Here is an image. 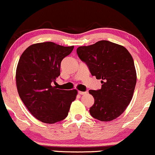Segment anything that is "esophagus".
I'll return each mask as SVG.
<instances>
[{
	"label": "esophagus",
	"mask_w": 155,
	"mask_h": 155,
	"mask_svg": "<svg viewBox=\"0 0 155 155\" xmlns=\"http://www.w3.org/2000/svg\"><path fill=\"white\" fill-rule=\"evenodd\" d=\"M79 95H81V96H82V95H85V94H87V92L79 91Z\"/></svg>",
	"instance_id": "1"
}]
</instances>
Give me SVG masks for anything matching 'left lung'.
Wrapping results in <instances>:
<instances>
[{
    "label": "left lung",
    "instance_id": "obj_1",
    "mask_svg": "<svg viewBox=\"0 0 155 155\" xmlns=\"http://www.w3.org/2000/svg\"><path fill=\"white\" fill-rule=\"evenodd\" d=\"M92 76L101 79V88L89 91L95 99L90 113L101 121L120 116L130 104L135 91L137 74L132 55L125 47L101 40L76 49Z\"/></svg>",
    "mask_w": 155,
    "mask_h": 155
}]
</instances>
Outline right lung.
<instances>
[{"label":"right lung","instance_id":"1","mask_svg":"<svg viewBox=\"0 0 155 155\" xmlns=\"http://www.w3.org/2000/svg\"><path fill=\"white\" fill-rule=\"evenodd\" d=\"M74 48L40 42L31 45L20 56L16 69L18 94L31 114L43 123L65 118L77 96L76 89L64 91L51 85L60 75L61 62Z\"/></svg>","mask_w":155,"mask_h":155}]
</instances>
